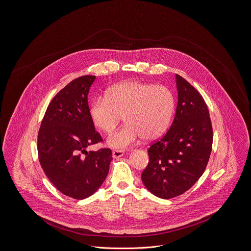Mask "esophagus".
Listing matches in <instances>:
<instances>
[{"label": "esophagus", "mask_w": 251, "mask_h": 251, "mask_svg": "<svg viewBox=\"0 0 251 251\" xmlns=\"http://www.w3.org/2000/svg\"><path fill=\"white\" fill-rule=\"evenodd\" d=\"M124 155V150H112V157L114 159L120 158Z\"/></svg>", "instance_id": "34e87169"}]
</instances>
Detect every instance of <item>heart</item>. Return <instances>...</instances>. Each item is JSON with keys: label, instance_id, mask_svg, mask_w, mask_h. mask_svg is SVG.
Returning <instances> with one entry per match:
<instances>
[{"label": "heart", "instance_id": "1", "mask_svg": "<svg viewBox=\"0 0 251 251\" xmlns=\"http://www.w3.org/2000/svg\"><path fill=\"white\" fill-rule=\"evenodd\" d=\"M174 97L165 85L127 82L113 86L107 97L96 98L90 108L94 125L107 134L121 120L126 125L112 134L107 143L115 149H125L141 137L156 139L167 131L174 111Z\"/></svg>", "mask_w": 251, "mask_h": 251}]
</instances>
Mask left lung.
Returning a JSON list of instances; mask_svg holds the SVG:
<instances>
[{"label":"left lung","mask_w":251,"mask_h":251,"mask_svg":"<svg viewBox=\"0 0 251 251\" xmlns=\"http://www.w3.org/2000/svg\"><path fill=\"white\" fill-rule=\"evenodd\" d=\"M178 103L169 130L148 149L141 180L153 195L169 199L183 195L201 177L213 144L208 107L195 87L176 74Z\"/></svg>","instance_id":"left-lung-1"}]
</instances>
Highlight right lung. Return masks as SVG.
<instances>
[{
  "mask_svg": "<svg viewBox=\"0 0 251 251\" xmlns=\"http://www.w3.org/2000/svg\"><path fill=\"white\" fill-rule=\"evenodd\" d=\"M94 80L86 75L65 85L50 102L38 131L40 166L61 194L74 199H84L100 188L112 160L110 148L86 150L103 141L87 102Z\"/></svg>",
  "mask_w": 251,
  "mask_h": 251,
  "instance_id": "obj_1",
  "label": "right lung"
}]
</instances>
